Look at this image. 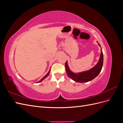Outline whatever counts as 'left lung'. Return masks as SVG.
<instances>
[{
    "mask_svg": "<svg viewBox=\"0 0 123 123\" xmlns=\"http://www.w3.org/2000/svg\"><path fill=\"white\" fill-rule=\"evenodd\" d=\"M98 46L100 47L99 43H98ZM100 55L99 61L94 67L86 71L80 72L78 73H74L71 71L68 65V62L67 61L65 63V68L66 73L68 76L72 80L76 82L79 83H86L93 80L97 76L100 72L103 67V53L102 49H100Z\"/></svg>",
    "mask_w": 123,
    "mask_h": 123,
    "instance_id": "8db88e82",
    "label": "left lung"
}]
</instances>
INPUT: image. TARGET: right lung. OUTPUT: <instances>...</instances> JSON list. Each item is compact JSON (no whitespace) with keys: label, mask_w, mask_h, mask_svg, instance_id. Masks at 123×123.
Here are the masks:
<instances>
[{"label":"right lung","mask_w":123,"mask_h":123,"mask_svg":"<svg viewBox=\"0 0 123 123\" xmlns=\"http://www.w3.org/2000/svg\"><path fill=\"white\" fill-rule=\"evenodd\" d=\"M50 70H49V71L48 72V73L46 74V75L45 76H44L43 78H42V79H41V80H40L39 81H38L37 83H40L41 81H43V80L44 79H46V77H47L48 75H49V73H50Z\"/></svg>","instance_id":"right-lung-1"}]
</instances>
